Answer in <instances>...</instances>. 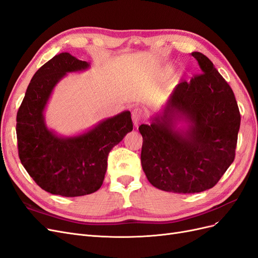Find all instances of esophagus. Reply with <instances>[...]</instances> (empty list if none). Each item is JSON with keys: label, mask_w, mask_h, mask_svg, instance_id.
I'll return each mask as SVG.
<instances>
[{"label": "esophagus", "mask_w": 258, "mask_h": 258, "mask_svg": "<svg viewBox=\"0 0 258 258\" xmlns=\"http://www.w3.org/2000/svg\"><path fill=\"white\" fill-rule=\"evenodd\" d=\"M143 116H144V113L141 108H139V107L134 108V111H132V113H131V118H132V121H134V124L136 127L140 123V121L143 119Z\"/></svg>", "instance_id": "34e87169"}]
</instances>
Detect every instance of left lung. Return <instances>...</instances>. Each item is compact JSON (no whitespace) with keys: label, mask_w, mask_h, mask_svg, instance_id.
I'll list each match as a JSON object with an SVG mask.
<instances>
[{"label":"left lung","mask_w":258,"mask_h":258,"mask_svg":"<svg viewBox=\"0 0 258 258\" xmlns=\"http://www.w3.org/2000/svg\"><path fill=\"white\" fill-rule=\"evenodd\" d=\"M191 56L201 74L177 84L151 124L139 127L148 182L175 194L200 192L220 181L235 159L241 120L233 91L212 61L198 51Z\"/></svg>","instance_id":"8db88e82"}]
</instances>
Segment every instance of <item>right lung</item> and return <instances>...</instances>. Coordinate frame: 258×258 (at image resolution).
Listing matches in <instances>:
<instances>
[{"label":"right lung","instance_id":"obj_1","mask_svg":"<svg viewBox=\"0 0 258 258\" xmlns=\"http://www.w3.org/2000/svg\"><path fill=\"white\" fill-rule=\"evenodd\" d=\"M89 68L87 61L69 52L56 54L33 75L17 113L22 166L42 189L63 197L97 191L105 176L108 153L134 129L129 111L74 136H61L47 127L44 113L54 87L68 73Z\"/></svg>","mask_w":258,"mask_h":258}]
</instances>
